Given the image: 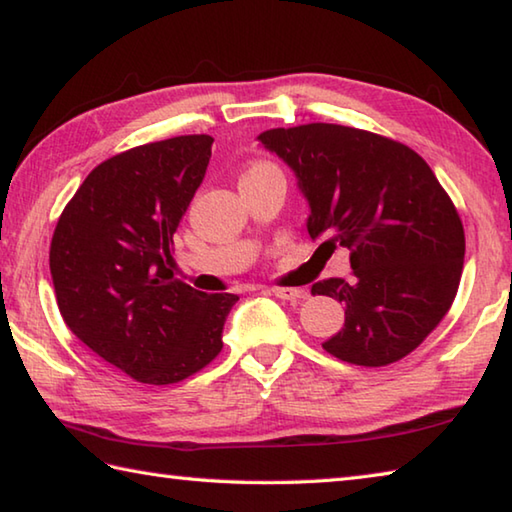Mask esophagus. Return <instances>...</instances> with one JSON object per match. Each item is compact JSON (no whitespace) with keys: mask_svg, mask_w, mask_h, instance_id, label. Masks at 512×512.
Returning a JSON list of instances; mask_svg holds the SVG:
<instances>
[{"mask_svg":"<svg viewBox=\"0 0 512 512\" xmlns=\"http://www.w3.org/2000/svg\"><path fill=\"white\" fill-rule=\"evenodd\" d=\"M272 294L276 299H283V301H299V299H306V292L299 290V288H274Z\"/></svg>","mask_w":512,"mask_h":512,"instance_id":"34e87169","label":"esophagus"}]
</instances>
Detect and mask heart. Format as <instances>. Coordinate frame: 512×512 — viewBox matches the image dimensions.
Segmentation results:
<instances>
[{"label": "heart", "instance_id": "b5f03b06", "mask_svg": "<svg viewBox=\"0 0 512 512\" xmlns=\"http://www.w3.org/2000/svg\"><path fill=\"white\" fill-rule=\"evenodd\" d=\"M258 166H265V164H256V166H251V168H258Z\"/></svg>", "mask_w": 512, "mask_h": 512}]
</instances>
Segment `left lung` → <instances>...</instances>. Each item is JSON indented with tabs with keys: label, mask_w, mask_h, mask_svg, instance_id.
Wrapping results in <instances>:
<instances>
[{
	"label": "left lung",
	"mask_w": 512,
	"mask_h": 512,
	"mask_svg": "<svg viewBox=\"0 0 512 512\" xmlns=\"http://www.w3.org/2000/svg\"><path fill=\"white\" fill-rule=\"evenodd\" d=\"M258 139L297 175L310 238L351 251V279L312 285L346 310L324 351L357 366L416 351L452 308L465 256L459 211L427 161L405 143L335 123Z\"/></svg>",
	"instance_id": "1"
}]
</instances>
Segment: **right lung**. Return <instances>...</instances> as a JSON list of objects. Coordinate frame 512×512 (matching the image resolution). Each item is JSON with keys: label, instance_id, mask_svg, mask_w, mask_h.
I'll list each match as a JSON object with an SVG mask.
<instances>
[{"label": "right lung", "instance_id": "right-lung-1", "mask_svg": "<svg viewBox=\"0 0 512 512\" xmlns=\"http://www.w3.org/2000/svg\"><path fill=\"white\" fill-rule=\"evenodd\" d=\"M209 134H184L98 164L67 202L49 267L60 315L87 348L143 384H175L222 351L236 294L173 276V233L211 159Z\"/></svg>", "mask_w": 512, "mask_h": 512}]
</instances>
